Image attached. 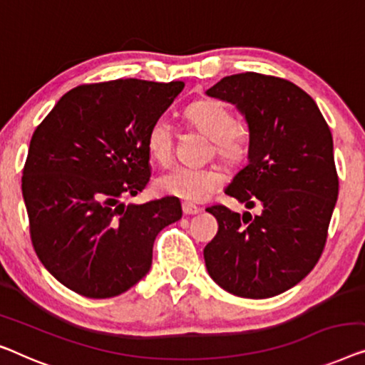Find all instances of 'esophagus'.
<instances>
[{
	"label": "esophagus",
	"mask_w": 365,
	"mask_h": 365,
	"mask_svg": "<svg viewBox=\"0 0 365 365\" xmlns=\"http://www.w3.org/2000/svg\"><path fill=\"white\" fill-rule=\"evenodd\" d=\"M199 207L197 205H194V204H191V202H184L182 204V212L186 214V215H195V214H199Z\"/></svg>",
	"instance_id": "esophagus-1"
}]
</instances>
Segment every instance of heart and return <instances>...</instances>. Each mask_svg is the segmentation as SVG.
<instances>
[{
    "label": "heart",
    "instance_id": "b5f03b06",
    "mask_svg": "<svg viewBox=\"0 0 365 365\" xmlns=\"http://www.w3.org/2000/svg\"><path fill=\"white\" fill-rule=\"evenodd\" d=\"M184 120L205 138L214 141L215 153L222 160L237 163L245 156L248 131L237 123L232 110L220 100H200L189 105ZM174 131L168 120L153 121L146 135V148L151 160L158 165H168L173 156ZM224 174L217 168H184L176 166L156 178L155 187L160 194L200 202L222 186Z\"/></svg>",
    "mask_w": 365,
    "mask_h": 365
}]
</instances>
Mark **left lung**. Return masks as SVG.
<instances>
[{
  "label": "left lung",
  "mask_w": 365,
  "mask_h": 365,
  "mask_svg": "<svg viewBox=\"0 0 365 365\" xmlns=\"http://www.w3.org/2000/svg\"><path fill=\"white\" fill-rule=\"evenodd\" d=\"M205 93L235 105L248 126V163L225 194L262 209L255 217L207 209L219 232L204 248L205 267L235 297H277L323 253L339 191L331 130L314 100L284 78L235 73Z\"/></svg>",
  "instance_id": "1"
}]
</instances>
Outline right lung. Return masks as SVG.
<instances>
[{
	"mask_svg": "<svg viewBox=\"0 0 365 365\" xmlns=\"http://www.w3.org/2000/svg\"><path fill=\"white\" fill-rule=\"evenodd\" d=\"M182 82L118 78L67 92L31 138L23 197L46 270L87 298H112L150 272L153 244L181 219L178 197L136 195L151 174L146 135Z\"/></svg>",
	"mask_w": 365,
	"mask_h": 365,
	"instance_id": "add662e5",
	"label": "right lung"
}]
</instances>
